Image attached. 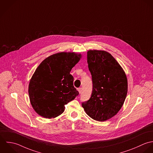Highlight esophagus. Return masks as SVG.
I'll return each mask as SVG.
<instances>
[{"label":"esophagus","instance_id":"obj_1","mask_svg":"<svg viewBox=\"0 0 153 153\" xmlns=\"http://www.w3.org/2000/svg\"><path fill=\"white\" fill-rule=\"evenodd\" d=\"M78 91H79V93L81 94V92H82V88H79L78 89Z\"/></svg>","mask_w":153,"mask_h":153}]
</instances>
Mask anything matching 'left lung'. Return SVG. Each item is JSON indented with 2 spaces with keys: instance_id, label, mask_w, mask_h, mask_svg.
<instances>
[{
  "instance_id": "8db88e82",
  "label": "left lung",
  "mask_w": 153,
  "mask_h": 153,
  "mask_svg": "<svg viewBox=\"0 0 153 153\" xmlns=\"http://www.w3.org/2000/svg\"><path fill=\"white\" fill-rule=\"evenodd\" d=\"M87 62L92 76L90 99L82 106L86 113L97 121L116 115L122 107L128 92L126 75L116 60L103 51H88Z\"/></svg>"
}]
</instances>
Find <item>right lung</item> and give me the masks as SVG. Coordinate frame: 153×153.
I'll return each instance as SVG.
<instances>
[{
  "instance_id": "right-lung-1",
  "label": "right lung",
  "mask_w": 153,
  "mask_h": 153,
  "mask_svg": "<svg viewBox=\"0 0 153 153\" xmlns=\"http://www.w3.org/2000/svg\"><path fill=\"white\" fill-rule=\"evenodd\" d=\"M81 55L74 52H60L45 59L35 71L29 84L30 102L37 114L54 118L65 110V105L79 93L74 87L72 68Z\"/></svg>"
}]
</instances>
